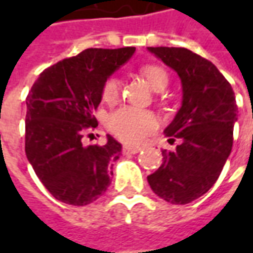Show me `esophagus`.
I'll return each instance as SVG.
<instances>
[{
    "label": "esophagus",
    "instance_id": "obj_1",
    "mask_svg": "<svg viewBox=\"0 0 253 253\" xmlns=\"http://www.w3.org/2000/svg\"><path fill=\"white\" fill-rule=\"evenodd\" d=\"M142 151L141 146H131V145H125L124 146V153H131V155H135V153H139Z\"/></svg>",
    "mask_w": 253,
    "mask_h": 253
}]
</instances>
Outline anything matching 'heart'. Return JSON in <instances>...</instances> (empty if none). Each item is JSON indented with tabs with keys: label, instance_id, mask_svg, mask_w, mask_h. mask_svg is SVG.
Masks as SVG:
<instances>
[{
	"label": "heart",
	"instance_id": "heart-1",
	"mask_svg": "<svg viewBox=\"0 0 253 253\" xmlns=\"http://www.w3.org/2000/svg\"><path fill=\"white\" fill-rule=\"evenodd\" d=\"M142 77L151 85L152 90H165L169 83V76L161 66L149 64L141 69ZM120 95V84L115 79H108L102 87V98L111 102ZM158 126L156 115L146 110H138L132 107H122L110 117V128L112 132L126 142H138L143 136L155 131Z\"/></svg>",
	"mask_w": 253,
	"mask_h": 253
}]
</instances>
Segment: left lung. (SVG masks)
<instances>
[{"label":"left lung","mask_w":253,"mask_h":253,"mask_svg":"<svg viewBox=\"0 0 253 253\" xmlns=\"http://www.w3.org/2000/svg\"><path fill=\"white\" fill-rule=\"evenodd\" d=\"M173 69L181 82V107L166 126L176 151L163 149L161 168L148 183L170 204H189L206 194L218 179L232 149L237 122L235 94L210 60L184 47H148Z\"/></svg>","instance_id":"left-lung-1"}]
</instances>
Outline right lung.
I'll use <instances>...</instances> for the list:
<instances>
[{
  "mask_svg": "<svg viewBox=\"0 0 253 253\" xmlns=\"http://www.w3.org/2000/svg\"><path fill=\"white\" fill-rule=\"evenodd\" d=\"M135 53V47L85 49L39 74L26 97L25 152L36 176L54 199L87 206L111 184L110 163L122 145L107 135L104 145H85L95 128L102 87Z\"/></svg>",
  "mask_w": 253,
  "mask_h": 253,
  "instance_id": "obj_1",
  "label": "right lung"
}]
</instances>
